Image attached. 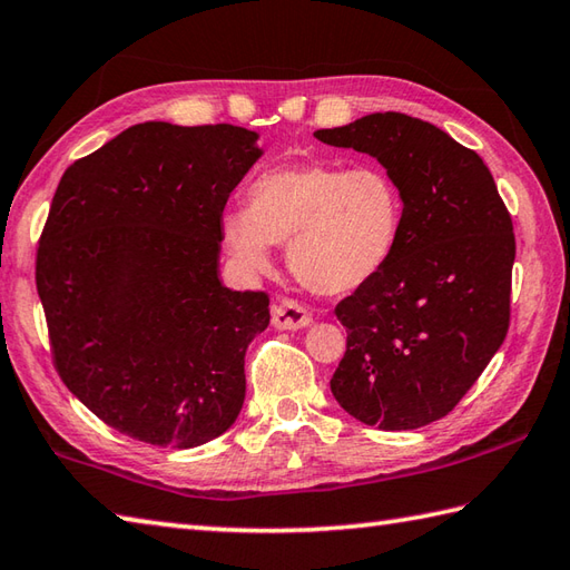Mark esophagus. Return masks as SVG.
<instances>
[{"label":"esophagus","instance_id":"1","mask_svg":"<svg viewBox=\"0 0 570 570\" xmlns=\"http://www.w3.org/2000/svg\"><path fill=\"white\" fill-rule=\"evenodd\" d=\"M271 315H273V327L277 330H302L312 322L307 307L299 305V302L293 297H283L281 302H275Z\"/></svg>","mask_w":570,"mask_h":570}]
</instances>
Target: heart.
Wrapping results in <instances>:
<instances>
[{
  "instance_id": "b5f03b06",
  "label": "heart",
  "mask_w": 570,
  "mask_h": 570,
  "mask_svg": "<svg viewBox=\"0 0 570 570\" xmlns=\"http://www.w3.org/2000/svg\"><path fill=\"white\" fill-rule=\"evenodd\" d=\"M218 230L238 273H265L275 243L287 240V265L302 285L346 295L396 255L403 194L376 161L350 169L342 161H289L261 171L248 187V208H226Z\"/></svg>"
}]
</instances>
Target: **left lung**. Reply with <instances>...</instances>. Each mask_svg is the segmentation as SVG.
Returning a JSON list of instances; mask_svg holds the SVG:
<instances>
[{
	"label": "left lung",
	"instance_id": "1",
	"mask_svg": "<svg viewBox=\"0 0 570 570\" xmlns=\"http://www.w3.org/2000/svg\"><path fill=\"white\" fill-rule=\"evenodd\" d=\"M315 137L379 159L403 194L396 255L334 309L346 352L330 389L381 431L440 421L507 336L512 216L482 157L431 122L374 112Z\"/></svg>",
	"mask_w": 570,
	"mask_h": 570
}]
</instances>
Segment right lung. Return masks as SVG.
<instances>
[{"label":"right lung","instance_id":"right-lung-1","mask_svg":"<svg viewBox=\"0 0 570 570\" xmlns=\"http://www.w3.org/2000/svg\"><path fill=\"white\" fill-rule=\"evenodd\" d=\"M255 142L236 125L142 122L58 184L37 253L53 364L122 435L187 450L236 423L271 299L220 283L218 220Z\"/></svg>","mask_w":570,"mask_h":570}]
</instances>
